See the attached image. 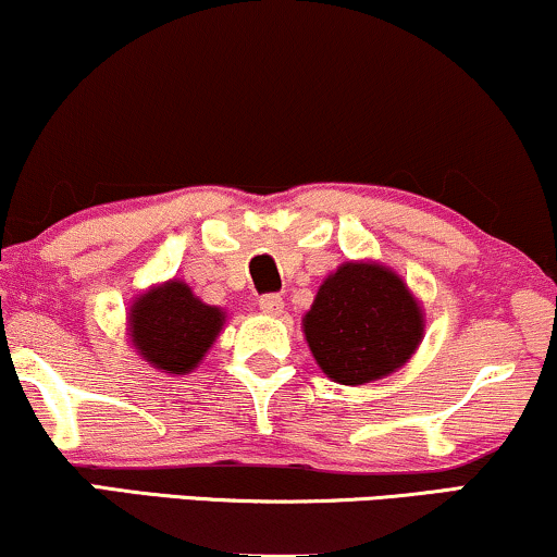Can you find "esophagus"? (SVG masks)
Returning a JSON list of instances; mask_svg holds the SVG:
<instances>
[{
	"mask_svg": "<svg viewBox=\"0 0 557 557\" xmlns=\"http://www.w3.org/2000/svg\"><path fill=\"white\" fill-rule=\"evenodd\" d=\"M259 308L264 313H270V317H280V313H283L285 304H283V298L274 296V293H267V296L259 298Z\"/></svg>",
	"mask_w": 557,
	"mask_h": 557,
	"instance_id": "34e87169",
	"label": "esophagus"
}]
</instances>
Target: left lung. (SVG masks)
<instances>
[{
    "mask_svg": "<svg viewBox=\"0 0 557 557\" xmlns=\"http://www.w3.org/2000/svg\"><path fill=\"white\" fill-rule=\"evenodd\" d=\"M423 308L397 272L345 261L319 287L304 317L306 343L326 376L345 386L394 373L423 339Z\"/></svg>",
    "mask_w": 557,
    "mask_h": 557,
    "instance_id": "obj_1",
    "label": "left lung"
}]
</instances>
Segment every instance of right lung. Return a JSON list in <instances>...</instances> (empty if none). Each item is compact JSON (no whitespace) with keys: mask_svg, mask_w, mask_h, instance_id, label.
Instances as JSON below:
<instances>
[{"mask_svg":"<svg viewBox=\"0 0 557 557\" xmlns=\"http://www.w3.org/2000/svg\"><path fill=\"white\" fill-rule=\"evenodd\" d=\"M225 324L223 308L207 306L181 280L150 287L129 308V339L165 373L194 371Z\"/></svg>","mask_w":557,"mask_h":557,"instance_id":"obj_1","label":"right lung"}]
</instances>
